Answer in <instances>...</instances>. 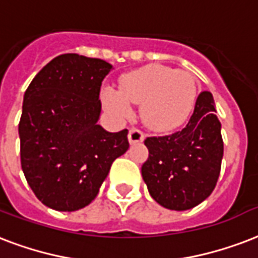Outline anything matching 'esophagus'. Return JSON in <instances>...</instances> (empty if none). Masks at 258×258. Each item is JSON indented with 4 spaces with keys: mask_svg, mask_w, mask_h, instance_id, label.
<instances>
[{
    "mask_svg": "<svg viewBox=\"0 0 258 258\" xmlns=\"http://www.w3.org/2000/svg\"><path fill=\"white\" fill-rule=\"evenodd\" d=\"M146 135L138 128H131L128 131V141L131 145H135V143H141L145 141Z\"/></svg>",
    "mask_w": 258,
    "mask_h": 258,
    "instance_id": "1",
    "label": "esophagus"
}]
</instances>
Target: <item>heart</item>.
Instances as JSON below:
<instances>
[{
    "label": "heart",
    "mask_w": 258,
    "mask_h": 258,
    "mask_svg": "<svg viewBox=\"0 0 258 258\" xmlns=\"http://www.w3.org/2000/svg\"><path fill=\"white\" fill-rule=\"evenodd\" d=\"M198 81L192 73L164 64H147L120 77L119 90L101 89V103L116 119L133 115L131 104L141 105V119L157 133L180 127L194 111Z\"/></svg>",
    "instance_id": "obj_1"
}]
</instances>
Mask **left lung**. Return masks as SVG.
<instances>
[{
    "mask_svg": "<svg viewBox=\"0 0 258 258\" xmlns=\"http://www.w3.org/2000/svg\"><path fill=\"white\" fill-rule=\"evenodd\" d=\"M210 92H202L194 115L180 131L146 138L149 158L142 177L151 198L162 207L185 211L212 194L221 173L223 139Z\"/></svg>",
    "mask_w": 258,
    "mask_h": 258,
    "instance_id": "8db88e82",
    "label": "left lung"
}]
</instances>
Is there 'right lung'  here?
<instances>
[{
    "label": "right lung",
    "instance_id": "right-lung-1",
    "mask_svg": "<svg viewBox=\"0 0 258 258\" xmlns=\"http://www.w3.org/2000/svg\"><path fill=\"white\" fill-rule=\"evenodd\" d=\"M112 66L63 54L37 73L25 90L20 157L28 185L44 206L77 211L97 196L112 162L128 150V130L97 124L100 89Z\"/></svg>",
    "mask_w": 258,
    "mask_h": 258
}]
</instances>
